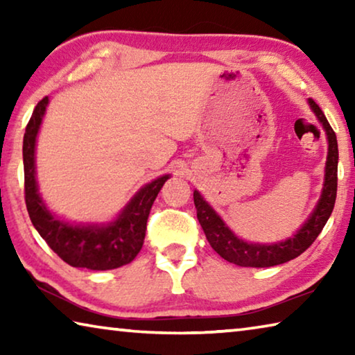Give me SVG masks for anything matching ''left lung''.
<instances>
[{
	"mask_svg": "<svg viewBox=\"0 0 355 355\" xmlns=\"http://www.w3.org/2000/svg\"><path fill=\"white\" fill-rule=\"evenodd\" d=\"M309 103L327 135L329 152L326 161V175H324V188L320 202H318L313 213L310 214V218L305 220V224L299 228L293 238L277 244L245 243L224 224V220L219 218L218 213L203 200L200 192L194 191L197 219H199L203 232H205L209 245L224 260L244 268H269L290 261L313 244L324 225H326L330 214H332L336 199V183H338V177H336V172H338V144H336L335 131L329 125L321 107L311 98L309 100Z\"/></svg>",
	"mask_w": 355,
	"mask_h": 355,
	"instance_id": "8db88e82",
	"label": "left lung"
}]
</instances>
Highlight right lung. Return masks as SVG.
<instances>
[{
    "instance_id": "1",
    "label": "right lung",
    "mask_w": 355,
    "mask_h": 355,
    "mask_svg": "<svg viewBox=\"0 0 355 355\" xmlns=\"http://www.w3.org/2000/svg\"><path fill=\"white\" fill-rule=\"evenodd\" d=\"M46 105L48 97L42 98L34 107L23 136L25 202L33 225L51 250L73 268L107 271L131 263L142 249L147 219L156 196L171 175L156 178L141 188L119 218L110 224L71 225L58 219L42 200L35 182V137Z\"/></svg>"
}]
</instances>
